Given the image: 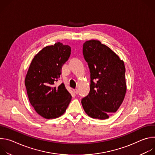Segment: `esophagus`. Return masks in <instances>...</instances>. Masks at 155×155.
Listing matches in <instances>:
<instances>
[{"label": "esophagus", "instance_id": "esophagus-1", "mask_svg": "<svg viewBox=\"0 0 155 155\" xmlns=\"http://www.w3.org/2000/svg\"><path fill=\"white\" fill-rule=\"evenodd\" d=\"M74 93H75V94H78V90H77V89H75V90H74Z\"/></svg>", "mask_w": 155, "mask_h": 155}]
</instances>
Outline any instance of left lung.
Returning a JSON list of instances; mask_svg holds the SVG:
<instances>
[{"label": "left lung", "instance_id": "1", "mask_svg": "<svg viewBox=\"0 0 155 155\" xmlns=\"http://www.w3.org/2000/svg\"><path fill=\"white\" fill-rule=\"evenodd\" d=\"M83 54L90 70V91L81 99L86 114L105 120L117 111L126 92L125 66L111 49L95 40L85 41Z\"/></svg>", "mask_w": 155, "mask_h": 155}]
</instances>
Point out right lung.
<instances>
[{
  "mask_svg": "<svg viewBox=\"0 0 155 155\" xmlns=\"http://www.w3.org/2000/svg\"><path fill=\"white\" fill-rule=\"evenodd\" d=\"M71 52L70 46L56 43L40 51L29 66L25 78L28 98L36 112L46 119L61 116L71 101L64 83L54 86Z\"/></svg>",
  "mask_w": 155,
  "mask_h": 155,
  "instance_id": "add662e5",
  "label": "right lung"
}]
</instances>
